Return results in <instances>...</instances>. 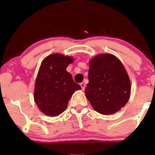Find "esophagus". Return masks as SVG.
Listing matches in <instances>:
<instances>
[{
  "mask_svg": "<svg viewBox=\"0 0 155 155\" xmlns=\"http://www.w3.org/2000/svg\"><path fill=\"white\" fill-rule=\"evenodd\" d=\"M80 86H81L82 90H84V88H85V84L83 83V82H82V83H80Z\"/></svg>",
  "mask_w": 155,
  "mask_h": 155,
  "instance_id": "obj_1",
  "label": "esophagus"
}]
</instances>
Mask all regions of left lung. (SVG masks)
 Masks as SVG:
<instances>
[{
  "mask_svg": "<svg viewBox=\"0 0 155 155\" xmlns=\"http://www.w3.org/2000/svg\"><path fill=\"white\" fill-rule=\"evenodd\" d=\"M88 78L85 96L99 114H113L128 102L130 81L124 65L115 56L99 54L91 59Z\"/></svg>",
  "mask_w": 155,
  "mask_h": 155,
  "instance_id": "left-lung-1",
  "label": "left lung"
}]
</instances>
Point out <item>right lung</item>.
Returning a JSON list of instances; mask_svg holds the SVG:
<instances>
[{
	"label": "right lung",
	"mask_w": 155,
	"mask_h": 155,
	"mask_svg": "<svg viewBox=\"0 0 155 155\" xmlns=\"http://www.w3.org/2000/svg\"><path fill=\"white\" fill-rule=\"evenodd\" d=\"M73 57L60 54L50 55L42 61L35 82L34 99L46 116H57L66 109L72 95L81 87L66 71Z\"/></svg>",
	"instance_id": "right-lung-1"
}]
</instances>
